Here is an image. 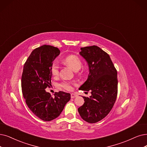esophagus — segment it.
Here are the masks:
<instances>
[{
  "mask_svg": "<svg viewBox=\"0 0 147 147\" xmlns=\"http://www.w3.org/2000/svg\"><path fill=\"white\" fill-rule=\"evenodd\" d=\"M77 96V95H76L75 93H71V95H70V97L71 98H75Z\"/></svg>",
  "mask_w": 147,
  "mask_h": 147,
  "instance_id": "obj_1",
  "label": "esophagus"
}]
</instances>
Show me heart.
Instances as JSON below:
<instances>
[{"instance_id": "obj_1", "label": "heart", "mask_w": 147, "mask_h": 147, "mask_svg": "<svg viewBox=\"0 0 147 147\" xmlns=\"http://www.w3.org/2000/svg\"><path fill=\"white\" fill-rule=\"evenodd\" d=\"M64 62L75 71L78 70L82 65L80 58L78 57L73 55L66 57L65 59L64 60ZM59 65H58L57 61H54L52 63L51 68V72L54 77H56L59 75ZM60 86L63 89L67 91H71L73 89V83L69 81H63L60 84Z\"/></svg>"}]
</instances>
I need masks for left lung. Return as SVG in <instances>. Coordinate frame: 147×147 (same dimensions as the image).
<instances>
[{"mask_svg": "<svg viewBox=\"0 0 147 147\" xmlns=\"http://www.w3.org/2000/svg\"><path fill=\"white\" fill-rule=\"evenodd\" d=\"M81 50L89 74L79 90H90L92 95L83 96L84 103L78 110L82 119L93 124L104 118L113 107L118 94L117 70L109 55L99 47L87 46Z\"/></svg>", "mask_w": 147, "mask_h": 147, "instance_id": "obj_1", "label": "left lung"}]
</instances>
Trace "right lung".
I'll use <instances>...</instances> for the list:
<instances>
[{"label": "right lung", "instance_id": "right-lung-1", "mask_svg": "<svg viewBox=\"0 0 147 147\" xmlns=\"http://www.w3.org/2000/svg\"><path fill=\"white\" fill-rule=\"evenodd\" d=\"M60 50L56 47L43 45L35 49L23 66L22 90L28 107L38 118L51 121L59 116L70 94L60 91L52 97L45 89L51 84V68Z\"/></svg>", "mask_w": 147, "mask_h": 147}]
</instances>
